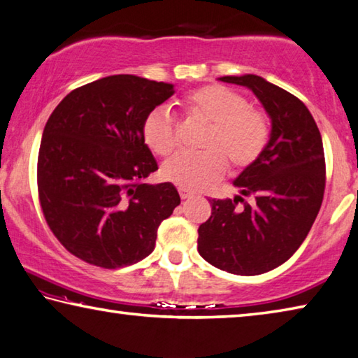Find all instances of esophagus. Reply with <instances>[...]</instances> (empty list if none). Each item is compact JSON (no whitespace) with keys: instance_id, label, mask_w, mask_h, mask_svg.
<instances>
[{"instance_id":"34e87169","label":"esophagus","mask_w":358,"mask_h":358,"mask_svg":"<svg viewBox=\"0 0 358 358\" xmlns=\"http://www.w3.org/2000/svg\"><path fill=\"white\" fill-rule=\"evenodd\" d=\"M178 192H180V197H181V199H189V197L194 196V192L189 191V189H185V188H180V189H178Z\"/></svg>"}]
</instances>
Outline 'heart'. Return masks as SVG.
Masks as SVG:
<instances>
[{"label":"heart","instance_id":"heart-1","mask_svg":"<svg viewBox=\"0 0 358 358\" xmlns=\"http://www.w3.org/2000/svg\"><path fill=\"white\" fill-rule=\"evenodd\" d=\"M185 108L210 124L202 141V152L180 151L161 167L164 180L185 189H203L220 180L226 162L232 169H245L257 161L269 140V121L263 111L248 105L245 97L218 84H208L185 99ZM145 143L159 156L177 145L178 124L167 106H156L141 126Z\"/></svg>","mask_w":358,"mask_h":358}]
</instances>
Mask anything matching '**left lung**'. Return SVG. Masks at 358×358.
Masks as SVG:
<instances>
[{
    "label": "left lung",
    "mask_w": 358,
    "mask_h": 358,
    "mask_svg": "<svg viewBox=\"0 0 358 358\" xmlns=\"http://www.w3.org/2000/svg\"><path fill=\"white\" fill-rule=\"evenodd\" d=\"M220 81L248 87L271 117L266 148L234 180V199H210L197 250L215 268L258 275L277 268L304 242L325 191V155L319 127L301 100L257 75Z\"/></svg>",
    "instance_id": "1"
}]
</instances>
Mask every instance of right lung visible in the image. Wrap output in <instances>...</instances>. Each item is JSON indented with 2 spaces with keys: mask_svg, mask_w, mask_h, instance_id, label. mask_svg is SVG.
Segmentation results:
<instances>
[{
  "mask_svg": "<svg viewBox=\"0 0 358 358\" xmlns=\"http://www.w3.org/2000/svg\"><path fill=\"white\" fill-rule=\"evenodd\" d=\"M173 92V84L106 76L71 90L49 116L38 155L39 202L50 231L79 259L116 269L155 250L159 224L180 194L172 183H145L157 162L141 126Z\"/></svg>",
  "mask_w": 358,
  "mask_h": 358,
  "instance_id": "obj_1",
  "label": "right lung"
}]
</instances>
